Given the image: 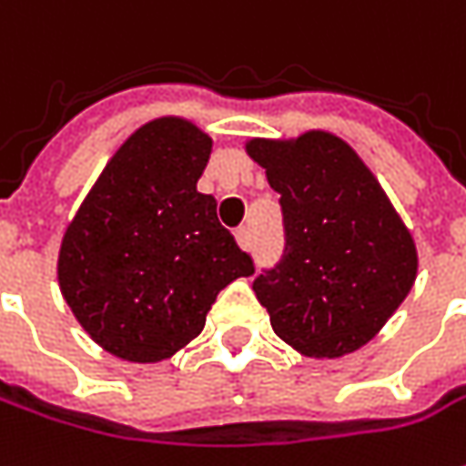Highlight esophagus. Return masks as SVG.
<instances>
[{
    "instance_id": "esophagus-1",
    "label": "esophagus",
    "mask_w": 466,
    "mask_h": 466,
    "mask_svg": "<svg viewBox=\"0 0 466 466\" xmlns=\"http://www.w3.org/2000/svg\"><path fill=\"white\" fill-rule=\"evenodd\" d=\"M234 237H237V242H239V248L248 249L249 245H252V234H249L248 227H239V229L234 232Z\"/></svg>"
}]
</instances>
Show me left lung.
<instances>
[{"label":"left lung","mask_w":466,"mask_h":466,"mask_svg":"<svg viewBox=\"0 0 466 466\" xmlns=\"http://www.w3.org/2000/svg\"><path fill=\"white\" fill-rule=\"evenodd\" d=\"M281 196L283 252L252 281L276 335L304 356L369 343L405 301L418 252L381 185L345 141L322 131L248 144Z\"/></svg>","instance_id":"obj_1"}]
</instances>
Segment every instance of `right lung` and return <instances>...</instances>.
Returning a JSON list of instances; mask_svg holds the SVG:
<instances>
[{"label":"right lung","instance_id":"1","mask_svg":"<svg viewBox=\"0 0 466 466\" xmlns=\"http://www.w3.org/2000/svg\"><path fill=\"white\" fill-rule=\"evenodd\" d=\"M211 138L147 123L107 162L58 252V283L79 325L126 361H162L201 335L217 294L252 276V255L196 190Z\"/></svg>","mask_w":466,"mask_h":466}]
</instances>
